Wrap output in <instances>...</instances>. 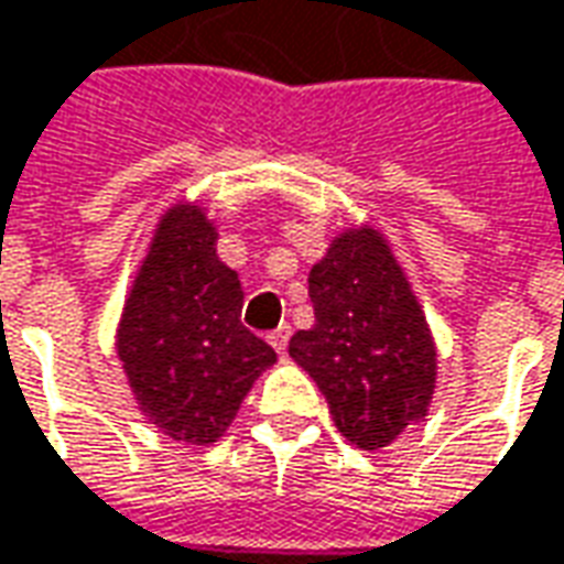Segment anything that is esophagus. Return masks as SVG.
<instances>
[{
    "label": "esophagus",
    "mask_w": 564,
    "mask_h": 564,
    "mask_svg": "<svg viewBox=\"0 0 564 564\" xmlns=\"http://www.w3.org/2000/svg\"><path fill=\"white\" fill-rule=\"evenodd\" d=\"M289 338H291V328L289 326H279L275 332H270V344L275 347V354L282 357L285 354V347H289Z\"/></svg>",
    "instance_id": "1"
}]
</instances>
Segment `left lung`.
Returning a JSON list of instances; mask_svg holds the SVG:
<instances>
[{"mask_svg": "<svg viewBox=\"0 0 564 564\" xmlns=\"http://www.w3.org/2000/svg\"><path fill=\"white\" fill-rule=\"evenodd\" d=\"M316 323L289 341L326 394L335 429L360 449H381L425 422L437 388V347L391 241L369 223L328 241L307 275Z\"/></svg>", "mask_w": 564, "mask_h": 564, "instance_id": "1", "label": "left lung"}]
</instances>
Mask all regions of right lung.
Listing matches in <instances>:
<instances>
[{
	"instance_id": "1",
	"label": "right lung",
	"mask_w": 564,
	"mask_h": 564,
	"mask_svg": "<svg viewBox=\"0 0 564 564\" xmlns=\"http://www.w3.org/2000/svg\"><path fill=\"white\" fill-rule=\"evenodd\" d=\"M202 202H173L151 229L117 319L115 347L139 413L173 441L210 447L275 350L241 326L245 291L217 254Z\"/></svg>"
}]
</instances>
